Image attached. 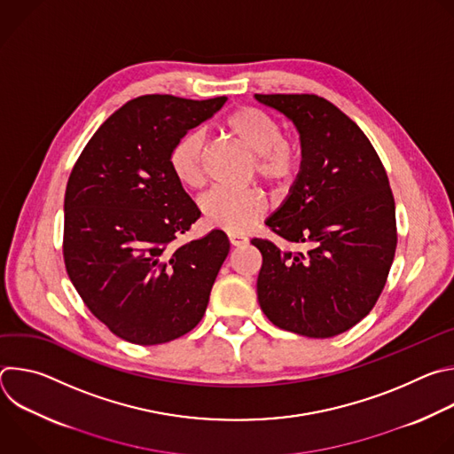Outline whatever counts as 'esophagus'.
Segmentation results:
<instances>
[{
  "instance_id": "esophagus-1",
  "label": "esophagus",
  "mask_w": 454,
  "mask_h": 454,
  "mask_svg": "<svg viewBox=\"0 0 454 454\" xmlns=\"http://www.w3.org/2000/svg\"><path fill=\"white\" fill-rule=\"evenodd\" d=\"M228 239H230V244L235 246V247L247 244V239L244 235H239V233H228Z\"/></svg>"
}]
</instances>
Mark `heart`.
Returning a JSON list of instances; mask_svg holds the SVG:
<instances>
[{"mask_svg": "<svg viewBox=\"0 0 454 454\" xmlns=\"http://www.w3.org/2000/svg\"><path fill=\"white\" fill-rule=\"evenodd\" d=\"M226 131L251 154L254 170L264 181L282 186L294 179L300 170V153L282 135L280 125L264 111L239 107L226 121ZM207 138L200 129L181 135L170 149L168 165L174 177L188 188H200L205 183ZM200 210L208 226L230 233L251 228L268 212V200L261 190L235 192L214 188L200 200Z\"/></svg>", "mask_w": 454, "mask_h": 454, "instance_id": "1", "label": "heart"}]
</instances>
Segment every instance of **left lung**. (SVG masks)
Returning <instances> with one entry per match:
<instances>
[{
    "instance_id": "obj_1",
    "label": "left lung",
    "mask_w": 454,
    "mask_h": 454,
    "mask_svg": "<svg viewBox=\"0 0 454 454\" xmlns=\"http://www.w3.org/2000/svg\"><path fill=\"white\" fill-rule=\"evenodd\" d=\"M286 114L301 144L300 172L266 224L307 251L262 253L258 303L277 327L333 338L359 323L380 296L395 247V201L370 140L343 111L317 95H254Z\"/></svg>"
}]
</instances>
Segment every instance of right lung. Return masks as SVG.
Returning <instances> with one entry per match:
<instances>
[{"mask_svg":"<svg viewBox=\"0 0 454 454\" xmlns=\"http://www.w3.org/2000/svg\"><path fill=\"white\" fill-rule=\"evenodd\" d=\"M226 100H129L98 127L70 174L64 264L86 307L129 343H168L205 316L230 240L212 230L176 244L201 212L174 177L168 156L181 135Z\"/></svg>","mask_w":454,"mask_h":454,"instance_id":"right-lung-1","label":"right lung"}]
</instances>
